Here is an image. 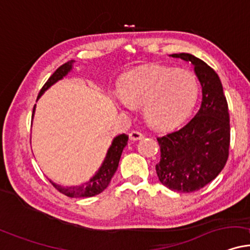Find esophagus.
I'll return each instance as SVG.
<instances>
[{"label":"esophagus","mask_w":250,"mask_h":250,"mask_svg":"<svg viewBox=\"0 0 250 250\" xmlns=\"http://www.w3.org/2000/svg\"><path fill=\"white\" fill-rule=\"evenodd\" d=\"M141 139H144V134L140 133V132L132 131L130 133V140L137 141V140H141Z\"/></svg>","instance_id":"obj_1"}]
</instances>
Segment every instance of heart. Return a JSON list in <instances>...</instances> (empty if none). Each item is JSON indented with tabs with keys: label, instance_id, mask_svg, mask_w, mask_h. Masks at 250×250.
Segmentation results:
<instances>
[{
	"label": "heart",
	"instance_id": "heart-1",
	"mask_svg": "<svg viewBox=\"0 0 250 250\" xmlns=\"http://www.w3.org/2000/svg\"><path fill=\"white\" fill-rule=\"evenodd\" d=\"M198 82L189 70L149 64L125 74L116 101L122 106L144 105L150 126L168 130L181 124L195 106Z\"/></svg>",
	"mask_w": 250,
	"mask_h": 250
}]
</instances>
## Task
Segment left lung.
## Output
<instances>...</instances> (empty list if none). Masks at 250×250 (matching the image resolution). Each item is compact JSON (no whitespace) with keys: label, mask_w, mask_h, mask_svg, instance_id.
Here are the masks:
<instances>
[{"label":"left lung","mask_w":250,"mask_h":250,"mask_svg":"<svg viewBox=\"0 0 250 250\" xmlns=\"http://www.w3.org/2000/svg\"><path fill=\"white\" fill-rule=\"evenodd\" d=\"M169 57L192 64L202 85V103L186 125L158 138L161 159L156 174L170 190L193 192L213 181L229 159V105L219 76L208 63L190 53Z\"/></svg>","instance_id":"1"}]
</instances>
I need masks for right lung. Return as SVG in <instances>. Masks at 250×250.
I'll list each match as a JSON object with an SVG mask.
<instances>
[{
    "instance_id": "obj_1",
    "label": "right lung",
    "mask_w": 250,
    "mask_h": 250,
    "mask_svg": "<svg viewBox=\"0 0 250 250\" xmlns=\"http://www.w3.org/2000/svg\"><path fill=\"white\" fill-rule=\"evenodd\" d=\"M75 62V60H70L68 62L63 63L62 66H60L55 72L53 75L51 76L50 79L47 80V82L45 83L44 87L40 90L38 98L39 100L42 97V95L47 90L48 88H51L54 83H57L60 80H62L64 76L68 75L70 70L73 69V64ZM36 111V105L33 107V115L35 116ZM128 135L126 134H119L117 137L113 138L112 143H111L109 149H107L105 158H104L103 162H102L101 167L98 168V170L95 172V175L92 176L90 180L84 182V183L80 184V186H72V187H63L60 186V184L54 183L53 181L50 182L53 184V187L57 190H59L61 193L68 196V197H74V198H82V197H92L96 196L98 193H101L104 189H106L107 186H109L111 178H112L113 175L118 168V163L120 160V156H122L123 149L125 148V146L127 145Z\"/></svg>"
}]
</instances>
